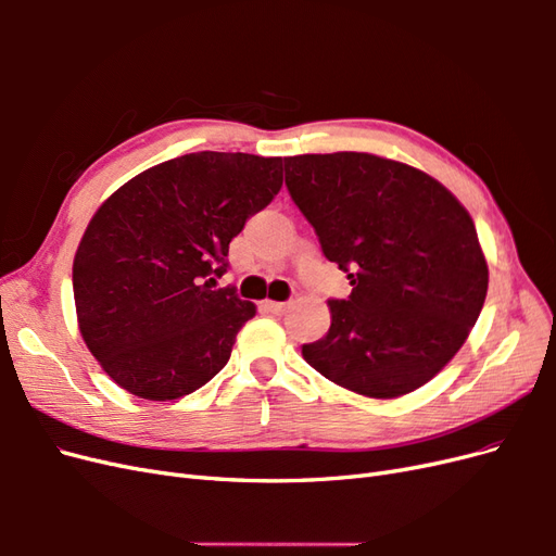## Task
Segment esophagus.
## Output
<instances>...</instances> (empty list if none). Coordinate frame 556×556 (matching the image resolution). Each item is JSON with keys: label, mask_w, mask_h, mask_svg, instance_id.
<instances>
[{"label": "esophagus", "mask_w": 556, "mask_h": 556, "mask_svg": "<svg viewBox=\"0 0 556 556\" xmlns=\"http://www.w3.org/2000/svg\"><path fill=\"white\" fill-rule=\"evenodd\" d=\"M262 306H264V311L274 313V315H282L285 311H288V304H285V301H271V299H266Z\"/></svg>", "instance_id": "esophagus-1"}]
</instances>
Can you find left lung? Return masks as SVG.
Listing matches in <instances>:
<instances>
[{
  "mask_svg": "<svg viewBox=\"0 0 556 556\" xmlns=\"http://www.w3.org/2000/svg\"><path fill=\"white\" fill-rule=\"evenodd\" d=\"M285 185L352 292L301 355L371 399L427 384L457 355L486 296L473 217L445 185L371 153L285 157Z\"/></svg>",
  "mask_w": 556,
  "mask_h": 556,
  "instance_id": "1",
  "label": "left lung"
}]
</instances>
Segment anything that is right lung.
Wrapping results in <instances>:
<instances>
[{"instance_id": "obj_1", "label": "right lung", "mask_w": 556, "mask_h": 556, "mask_svg": "<svg viewBox=\"0 0 556 556\" xmlns=\"http://www.w3.org/2000/svg\"><path fill=\"white\" fill-rule=\"evenodd\" d=\"M280 185L282 157L201 150L150 166L97 208L74 257V301L83 341L113 382L172 401L223 371L257 306L213 290V276Z\"/></svg>"}]
</instances>
